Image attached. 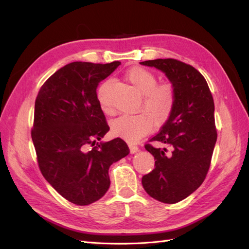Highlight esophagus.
<instances>
[{"label":"esophagus","mask_w":249,"mask_h":249,"mask_svg":"<svg viewBox=\"0 0 249 249\" xmlns=\"http://www.w3.org/2000/svg\"><path fill=\"white\" fill-rule=\"evenodd\" d=\"M129 151H130V154H135V153H137L139 151V147L137 145H134V144H129Z\"/></svg>","instance_id":"34e87169"}]
</instances>
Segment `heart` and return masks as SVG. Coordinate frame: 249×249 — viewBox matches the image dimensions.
<instances>
[{"label":"heart","instance_id":"1","mask_svg":"<svg viewBox=\"0 0 249 249\" xmlns=\"http://www.w3.org/2000/svg\"><path fill=\"white\" fill-rule=\"evenodd\" d=\"M126 78L143 94L142 109H144L145 112L120 116L111 123V133L119 138L136 142L150 133L153 122L156 126H161L169 120L176 105V93L171 84H157L156 76L145 68H130L126 73ZM109 83L110 81H106L97 91L98 103L107 114L113 113V109L107 100Z\"/></svg>","mask_w":249,"mask_h":249}]
</instances>
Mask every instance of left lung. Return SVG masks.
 Here are the masks:
<instances>
[{
    "mask_svg": "<svg viewBox=\"0 0 249 249\" xmlns=\"http://www.w3.org/2000/svg\"><path fill=\"white\" fill-rule=\"evenodd\" d=\"M140 64L161 71L176 93L171 116L150 140L166 147L145 144L156 161L152 172L142 178V186L160 202L177 203L193 194L209 171L217 140L213 96L204 77L181 61L157 59Z\"/></svg>",
    "mask_w": 249,
    "mask_h": 249,
    "instance_id": "obj_1",
    "label": "left lung"
}]
</instances>
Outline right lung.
Listing matches in <instances>:
<instances>
[{"label": "right lung", "instance_id": "right-lung-1", "mask_svg": "<svg viewBox=\"0 0 249 249\" xmlns=\"http://www.w3.org/2000/svg\"><path fill=\"white\" fill-rule=\"evenodd\" d=\"M120 64L70 63L43 84L35 100L31 135L41 174L77 205L102 198L110 186V166L129 154L120 138L98 142L109 126L96 89Z\"/></svg>", "mask_w": 249, "mask_h": 249}]
</instances>
